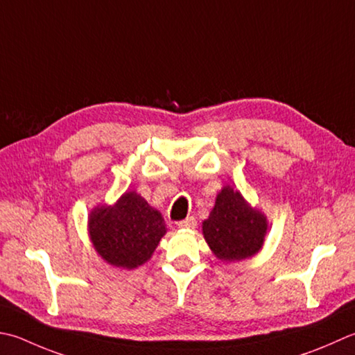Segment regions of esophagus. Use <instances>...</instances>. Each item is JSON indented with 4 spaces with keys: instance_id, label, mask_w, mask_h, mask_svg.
<instances>
[{
    "instance_id": "34e87169",
    "label": "esophagus",
    "mask_w": 355,
    "mask_h": 355,
    "mask_svg": "<svg viewBox=\"0 0 355 355\" xmlns=\"http://www.w3.org/2000/svg\"><path fill=\"white\" fill-rule=\"evenodd\" d=\"M178 227L182 229H196L197 227V220L193 217H187L182 221H178Z\"/></svg>"
}]
</instances>
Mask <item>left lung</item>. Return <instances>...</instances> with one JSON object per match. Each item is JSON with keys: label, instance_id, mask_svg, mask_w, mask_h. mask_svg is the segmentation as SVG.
I'll use <instances>...</instances> for the list:
<instances>
[{"label": "left lung", "instance_id": "8db88e82", "mask_svg": "<svg viewBox=\"0 0 355 355\" xmlns=\"http://www.w3.org/2000/svg\"><path fill=\"white\" fill-rule=\"evenodd\" d=\"M268 231L265 214L248 205L239 191L225 186L215 198L203 235L214 255L221 261H240L260 251Z\"/></svg>", "mask_w": 355, "mask_h": 355}]
</instances>
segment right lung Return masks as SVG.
Masks as SVG:
<instances>
[{
	"mask_svg": "<svg viewBox=\"0 0 355 355\" xmlns=\"http://www.w3.org/2000/svg\"><path fill=\"white\" fill-rule=\"evenodd\" d=\"M87 227L101 259L123 269L148 261L168 231L162 214L134 191L124 192L112 206L94 207Z\"/></svg>",
	"mask_w": 355,
	"mask_h": 355,
	"instance_id": "add662e5",
	"label": "right lung"
}]
</instances>
